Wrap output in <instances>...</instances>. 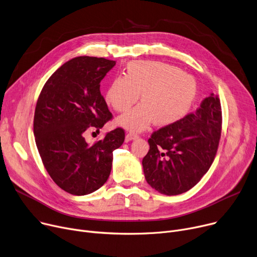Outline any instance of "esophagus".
I'll use <instances>...</instances> for the list:
<instances>
[{
    "mask_svg": "<svg viewBox=\"0 0 257 257\" xmlns=\"http://www.w3.org/2000/svg\"><path fill=\"white\" fill-rule=\"evenodd\" d=\"M135 139H138V135L134 134V133L129 132V133H127V134H126L125 142H126V143H128V142H130V141H132V140H135Z\"/></svg>",
    "mask_w": 257,
    "mask_h": 257,
    "instance_id": "1",
    "label": "esophagus"
}]
</instances>
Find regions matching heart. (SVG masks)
Masks as SVG:
<instances>
[{"label":"heart","mask_w":257,"mask_h":257,"mask_svg":"<svg viewBox=\"0 0 257 257\" xmlns=\"http://www.w3.org/2000/svg\"><path fill=\"white\" fill-rule=\"evenodd\" d=\"M142 104L117 118L131 131H143L154 121L167 126L182 119L197 97L196 80L179 67L161 62L133 61L124 75L111 80L106 102L115 111H127L139 100Z\"/></svg>","instance_id":"1"}]
</instances>
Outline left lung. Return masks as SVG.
<instances>
[{"label": "left lung", "instance_id": "left-lung-1", "mask_svg": "<svg viewBox=\"0 0 257 257\" xmlns=\"http://www.w3.org/2000/svg\"><path fill=\"white\" fill-rule=\"evenodd\" d=\"M222 111L217 95L204 98L195 113L154 131L143 159L149 185L165 195L194 187L211 167L219 146Z\"/></svg>", "mask_w": 257, "mask_h": 257}]
</instances>
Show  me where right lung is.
Here are the masks:
<instances>
[{"label": "right lung", "instance_id": "obj_1", "mask_svg": "<svg viewBox=\"0 0 257 257\" xmlns=\"http://www.w3.org/2000/svg\"><path fill=\"white\" fill-rule=\"evenodd\" d=\"M115 61L77 57L66 62L45 82L34 115V135L48 175L64 191L90 194L107 181L112 152L125 131L115 128L89 145L84 132L99 131L112 118L100 93V82Z\"/></svg>", "mask_w": 257, "mask_h": 257}]
</instances>
